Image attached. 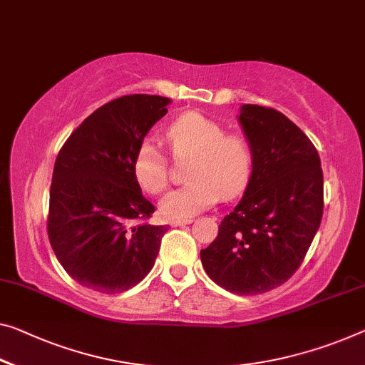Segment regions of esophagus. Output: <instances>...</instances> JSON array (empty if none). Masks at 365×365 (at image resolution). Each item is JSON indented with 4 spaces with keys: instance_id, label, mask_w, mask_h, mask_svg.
<instances>
[{
    "instance_id": "obj_1",
    "label": "esophagus",
    "mask_w": 365,
    "mask_h": 365,
    "mask_svg": "<svg viewBox=\"0 0 365 365\" xmlns=\"http://www.w3.org/2000/svg\"><path fill=\"white\" fill-rule=\"evenodd\" d=\"M190 222H192L190 218H187V220H171L170 225L171 227H182V225H189Z\"/></svg>"
}]
</instances>
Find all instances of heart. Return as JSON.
<instances>
[{
    "mask_svg": "<svg viewBox=\"0 0 365 365\" xmlns=\"http://www.w3.org/2000/svg\"><path fill=\"white\" fill-rule=\"evenodd\" d=\"M168 140L178 158L192 156L186 186L176 187L160 200V214L168 220H187L223 197L243 190L251 173V150L243 137L227 133V128L209 117L189 112L168 128ZM133 171L140 186L160 194L168 186L166 158L153 142L140 145Z\"/></svg>",
    "mask_w": 365,
    "mask_h": 365,
    "instance_id": "1",
    "label": "heart"
}]
</instances>
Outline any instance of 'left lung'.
I'll list each match as a JSON object with an SVG mask.
<instances>
[{
  "label": "left lung",
  "mask_w": 365,
  "mask_h": 365,
  "mask_svg": "<svg viewBox=\"0 0 365 365\" xmlns=\"http://www.w3.org/2000/svg\"><path fill=\"white\" fill-rule=\"evenodd\" d=\"M238 122L251 150L248 186L200 259L220 287L264 294L294 276L323 215L317 148L282 112L243 104Z\"/></svg>",
  "instance_id": "obj_1"
}]
</instances>
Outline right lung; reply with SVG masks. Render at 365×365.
Here are the masks:
<instances>
[{"label": "right lung", "instance_id": "obj_1", "mask_svg": "<svg viewBox=\"0 0 365 365\" xmlns=\"http://www.w3.org/2000/svg\"><path fill=\"white\" fill-rule=\"evenodd\" d=\"M170 98L130 94L101 106L55 160L48 205L53 253L78 284L103 294L132 289L151 271L166 227L150 225L133 160Z\"/></svg>", "mask_w": 365, "mask_h": 365}]
</instances>
